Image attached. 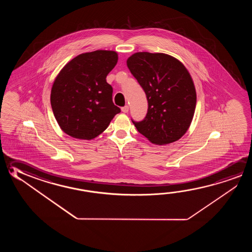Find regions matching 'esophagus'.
Returning <instances> with one entry per match:
<instances>
[{"mask_svg": "<svg viewBox=\"0 0 252 252\" xmlns=\"http://www.w3.org/2000/svg\"><path fill=\"white\" fill-rule=\"evenodd\" d=\"M121 111L124 112V113H127L128 111H129V106H128V105H126L124 107L121 108Z\"/></svg>", "mask_w": 252, "mask_h": 252, "instance_id": "1", "label": "esophagus"}]
</instances>
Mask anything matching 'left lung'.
<instances>
[{"label": "left lung", "instance_id": "1", "mask_svg": "<svg viewBox=\"0 0 252 252\" xmlns=\"http://www.w3.org/2000/svg\"><path fill=\"white\" fill-rule=\"evenodd\" d=\"M149 102L144 120L132 123L156 145L179 140L190 127L197 95L189 71L178 59L162 53L139 52L126 61Z\"/></svg>", "mask_w": 252, "mask_h": 252}]
</instances>
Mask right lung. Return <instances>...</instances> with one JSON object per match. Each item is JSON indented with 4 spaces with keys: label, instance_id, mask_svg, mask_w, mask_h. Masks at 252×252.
Wrapping results in <instances>:
<instances>
[{
    "label": "right lung",
    "instance_id": "add662e5",
    "mask_svg": "<svg viewBox=\"0 0 252 252\" xmlns=\"http://www.w3.org/2000/svg\"><path fill=\"white\" fill-rule=\"evenodd\" d=\"M118 62L115 51L77 55L62 67L51 90V105L60 127L79 140H92L108 127L120 108L112 102L107 74Z\"/></svg>",
    "mask_w": 252,
    "mask_h": 252
}]
</instances>
